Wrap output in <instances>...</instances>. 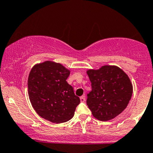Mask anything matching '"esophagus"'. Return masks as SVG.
Instances as JSON below:
<instances>
[{
	"label": "esophagus",
	"instance_id": "1",
	"mask_svg": "<svg viewBox=\"0 0 153 153\" xmlns=\"http://www.w3.org/2000/svg\"><path fill=\"white\" fill-rule=\"evenodd\" d=\"M80 101H81V102H84V101H85V96H81V97L80 98Z\"/></svg>",
	"mask_w": 153,
	"mask_h": 153
}]
</instances>
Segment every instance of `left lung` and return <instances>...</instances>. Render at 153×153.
I'll return each instance as SVG.
<instances>
[{
    "label": "left lung",
    "instance_id": "left-lung-1",
    "mask_svg": "<svg viewBox=\"0 0 153 153\" xmlns=\"http://www.w3.org/2000/svg\"><path fill=\"white\" fill-rule=\"evenodd\" d=\"M86 72L92 88L86 103L93 116L103 122L115 118L127 108L132 95L129 76L119 67L108 65Z\"/></svg>",
    "mask_w": 153,
    "mask_h": 153
}]
</instances>
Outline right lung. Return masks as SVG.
<instances>
[{
    "label": "right lung",
    "mask_w": 153,
    "mask_h": 153,
    "mask_svg": "<svg viewBox=\"0 0 153 153\" xmlns=\"http://www.w3.org/2000/svg\"><path fill=\"white\" fill-rule=\"evenodd\" d=\"M71 71L62 64L47 60L31 68L28 94L34 109L42 118L59 124L73 117L80 99L66 81Z\"/></svg>",
    "instance_id": "right-lung-1"
}]
</instances>
